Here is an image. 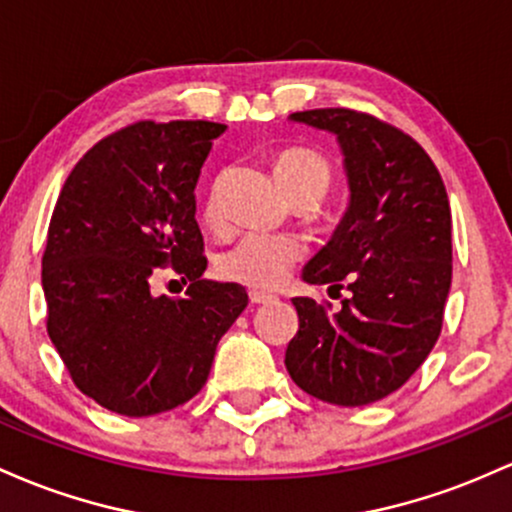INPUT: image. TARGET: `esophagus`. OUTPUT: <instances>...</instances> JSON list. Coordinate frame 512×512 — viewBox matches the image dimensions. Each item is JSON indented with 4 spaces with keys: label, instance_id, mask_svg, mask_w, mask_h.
<instances>
[{
    "label": "esophagus",
    "instance_id": "obj_1",
    "mask_svg": "<svg viewBox=\"0 0 512 512\" xmlns=\"http://www.w3.org/2000/svg\"><path fill=\"white\" fill-rule=\"evenodd\" d=\"M249 300H251V304H268V302H275V295H271V292H263V290H251Z\"/></svg>",
    "mask_w": 512,
    "mask_h": 512
}]
</instances>
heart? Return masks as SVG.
<instances>
[{"label":"heart","instance_id":"obj_1","mask_svg":"<svg viewBox=\"0 0 512 512\" xmlns=\"http://www.w3.org/2000/svg\"><path fill=\"white\" fill-rule=\"evenodd\" d=\"M275 179L287 195L317 191L324 195L331 183V166L309 149H285L273 159ZM220 195L217 186L205 193L203 220L210 227L220 225ZM304 244L290 234H246L217 256V273L229 283L249 287H275L290 273L292 263L302 258Z\"/></svg>","mask_w":512,"mask_h":512}]
</instances>
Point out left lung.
Instances as JSON below:
<instances>
[{"label": "left lung", "mask_w": 512, "mask_h": 512, "mask_svg": "<svg viewBox=\"0 0 512 512\" xmlns=\"http://www.w3.org/2000/svg\"><path fill=\"white\" fill-rule=\"evenodd\" d=\"M292 120L338 137L350 203L304 268L312 285L350 297H295L300 329L287 343L292 382L314 399L365 406L409 382L433 350L452 283V215L445 183L411 135L353 108H314Z\"/></svg>", "instance_id": "obj_1"}]
</instances>
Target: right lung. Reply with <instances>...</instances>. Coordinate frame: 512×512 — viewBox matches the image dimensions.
Segmentation results:
<instances>
[{
	"label": "right lung",
	"mask_w": 512,
	"mask_h": 512,
	"mask_svg": "<svg viewBox=\"0 0 512 512\" xmlns=\"http://www.w3.org/2000/svg\"><path fill=\"white\" fill-rule=\"evenodd\" d=\"M227 125L140 120L79 159L50 217L43 254L48 336L72 382L103 409L154 416L208 382L215 348L249 304L212 283L195 222V183ZM162 270L189 283L154 298Z\"/></svg>",
	"instance_id": "1"
}]
</instances>
